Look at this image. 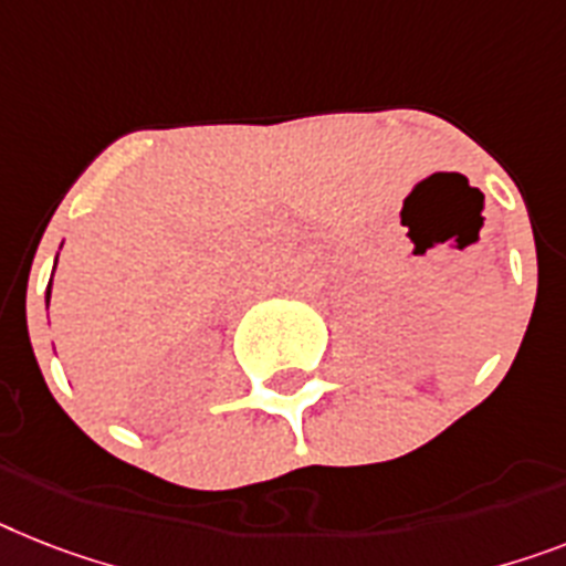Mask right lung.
Segmentation results:
<instances>
[{"mask_svg": "<svg viewBox=\"0 0 566 566\" xmlns=\"http://www.w3.org/2000/svg\"><path fill=\"white\" fill-rule=\"evenodd\" d=\"M51 277H54V274H51ZM49 301H51V283H49V289H45V310H49Z\"/></svg>", "mask_w": 566, "mask_h": 566, "instance_id": "add662e5", "label": "right lung"}]
</instances>
